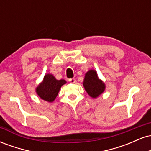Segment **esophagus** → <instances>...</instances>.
Listing matches in <instances>:
<instances>
[{
	"instance_id": "1",
	"label": "esophagus",
	"mask_w": 151,
	"mask_h": 151,
	"mask_svg": "<svg viewBox=\"0 0 151 151\" xmlns=\"http://www.w3.org/2000/svg\"><path fill=\"white\" fill-rule=\"evenodd\" d=\"M69 81H70V83H72V84H74V83L76 82V79H74V78H72V79H69Z\"/></svg>"
}]
</instances>
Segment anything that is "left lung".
<instances>
[{
	"label": "left lung",
	"mask_w": 151,
	"mask_h": 151,
	"mask_svg": "<svg viewBox=\"0 0 151 151\" xmlns=\"http://www.w3.org/2000/svg\"><path fill=\"white\" fill-rule=\"evenodd\" d=\"M83 86L91 97L96 98L104 91L106 86L101 79H99L95 70H91L85 74Z\"/></svg>",
	"instance_id": "1"
}]
</instances>
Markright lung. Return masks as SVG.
<instances>
[{
	"label": "right lung",
	"mask_w": 151,
	"mask_h": 151,
	"mask_svg": "<svg viewBox=\"0 0 151 151\" xmlns=\"http://www.w3.org/2000/svg\"><path fill=\"white\" fill-rule=\"evenodd\" d=\"M66 83L65 79L58 80L52 74H47L43 81L36 88V93L45 101L52 102L58 96L60 88Z\"/></svg>",
	"instance_id": "right-lung-1"
}]
</instances>
